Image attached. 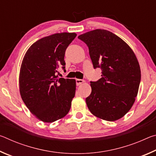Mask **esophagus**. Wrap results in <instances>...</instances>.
Wrapping results in <instances>:
<instances>
[{"label":"esophagus","instance_id":"34e87169","mask_svg":"<svg viewBox=\"0 0 156 156\" xmlns=\"http://www.w3.org/2000/svg\"><path fill=\"white\" fill-rule=\"evenodd\" d=\"M76 84L78 86V85H80V84H83L84 82V80H82V79H76Z\"/></svg>","mask_w":156,"mask_h":156}]
</instances>
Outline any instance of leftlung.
Returning <instances> with one entry per match:
<instances>
[{
    "label": "left lung",
    "instance_id": "obj_1",
    "mask_svg": "<svg viewBox=\"0 0 156 156\" xmlns=\"http://www.w3.org/2000/svg\"><path fill=\"white\" fill-rule=\"evenodd\" d=\"M78 38L88 46L94 68L102 69V78L91 82L88 109L102 120L120 119L138 95L141 72L136 54L122 39L105 30L88 31Z\"/></svg>",
    "mask_w": 156,
    "mask_h": 156
}]
</instances>
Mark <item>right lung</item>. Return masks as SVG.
Segmentation results:
<instances>
[{
    "instance_id": "right-lung-1",
    "label": "right lung",
    "mask_w": 156,
    "mask_h": 156,
    "mask_svg": "<svg viewBox=\"0 0 156 156\" xmlns=\"http://www.w3.org/2000/svg\"><path fill=\"white\" fill-rule=\"evenodd\" d=\"M76 33H57L31 44L23 58L19 73L20 96L31 113L44 122H53L69 112L76 93L75 79L58 78L65 69V50Z\"/></svg>"
}]
</instances>
